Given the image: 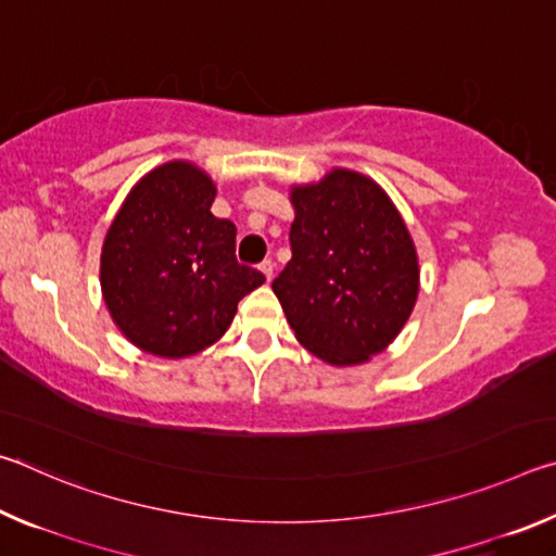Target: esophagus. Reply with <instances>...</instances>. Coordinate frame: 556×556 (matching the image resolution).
I'll return each mask as SVG.
<instances>
[{"label":"esophagus","instance_id":"34e87169","mask_svg":"<svg viewBox=\"0 0 556 556\" xmlns=\"http://www.w3.org/2000/svg\"><path fill=\"white\" fill-rule=\"evenodd\" d=\"M260 271H262V277H265L267 281H271V277H275V265H271L269 260H267V262H262V265H260Z\"/></svg>","mask_w":556,"mask_h":556}]
</instances>
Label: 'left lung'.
I'll return each instance as SVG.
<instances>
[{
  "instance_id": "left-lung-1",
  "label": "left lung",
  "mask_w": 556,
  "mask_h": 556,
  "mask_svg": "<svg viewBox=\"0 0 556 556\" xmlns=\"http://www.w3.org/2000/svg\"><path fill=\"white\" fill-rule=\"evenodd\" d=\"M291 260L271 281L296 341L336 368L368 363L407 324L419 255L388 191L353 168L289 188Z\"/></svg>"
}]
</instances>
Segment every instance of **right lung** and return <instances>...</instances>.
I'll list each match as a JSON object with an SVG mask.
<instances>
[{
  "label": "right lung",
  "instance_id": "add662e5",
  "mask_svg": "<svg viewBox=\"0 0 556 556\" xmlns=\"http://www.w3.org/2000/svg\"><path fill=\"white\" fill-rule=\"evenodd\" d=\"M215 181L186 159L159 164L131 186L100 255L112 321L147 355L181 361L228 331L238 301L265 285L235 260V225L215 218Z\"/></svg>",
  "mask_w": 556,
  "mask_h": 556
}]
</instances>
